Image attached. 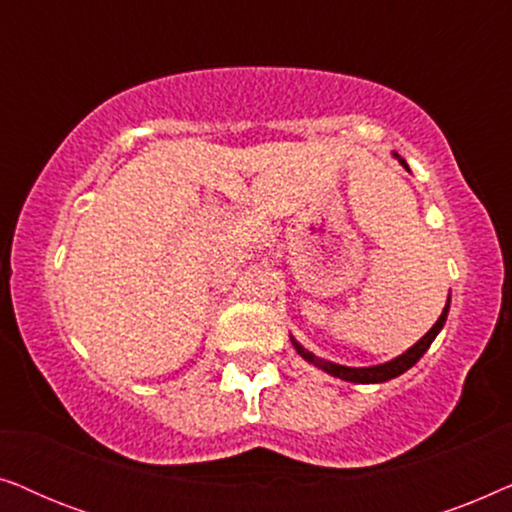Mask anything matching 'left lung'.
Wrapping results in <instances>:
<instances>
[{
    "label": "left lung",
    "instance_id": "left-lung-1",
    "mask_svg": "<svg viewBox=\"0 0 512 512\" xmlns=\"http://www.w3.org/2000/svg\"><path fill=\"white\" fill-rule=\"evenodd\" d=\"M396 158H398V153H396ZM398 160H401V165L405 167V170H408V163H405L403 158H398ZM447 310H450V298H447L445 310H443V314H440V317H438L436 324L431 326V331L426 333L424 338L417 342V345H412V347L408 349V352L401 354V356H396V359H391V361H387V363H382V366H373V368H349V366H338V363L324 361V359H319V356L310 354V352H307V349L300 347L298 342L293 340V338H291V342H293V347H296V352H298L300 356H303L305 361H310V363H314V366H317V368L326 370L328 375L340 377V380H345V382H356V384L387 382V380H394V377H398V375H403L405 370L412 368L419 359H422L426 349L431 347V342L436 340V335L440 333V328L445 326Z\"/></svg>",
    "mask_w": 512,
    "mask_h": 512
}]
</instances>
